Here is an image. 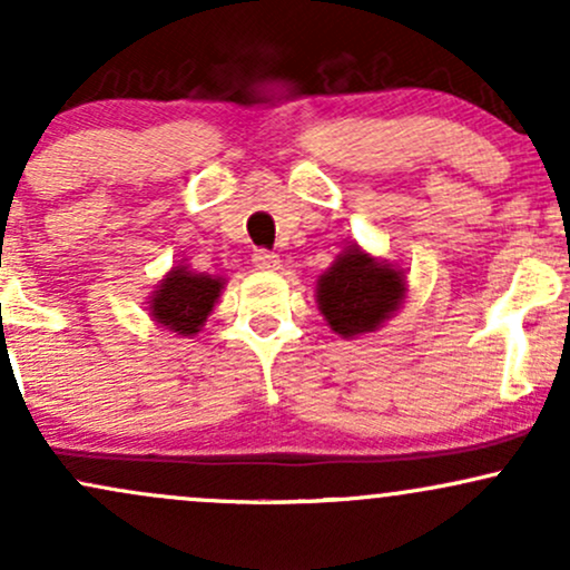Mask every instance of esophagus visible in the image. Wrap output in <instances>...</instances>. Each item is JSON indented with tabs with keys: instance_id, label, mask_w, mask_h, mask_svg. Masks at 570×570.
I'll return each mask as SVG.
<instances>
[{
	"instance_id": "obj_1",
	"label": "esophagus",
	"mask_w": 570,
	"mask_h": 570,
	"mask_svg": "<svg viewBox=\"0 0 570 570\" xmlns=\"http://www.w3.org/2000/svg\"><path fill=\"white\" fill-rule=\"evenodd\" d=\"M252 263H254V267H257V271H278V267H281L278 254L265 252V248H259V252H254Z\"/></svg>"
}]
</instances>
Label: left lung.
Here are the masks:
<instances>
[{"mask_svg": "<svg viewBox=\"0 0 570 570\" xmlns=\"http://www.w3.org/2000/svg\"><path fill=\"white\" fill-rule=\"evenodd\" d=\"M407 297V273L358 244L345 246L316 281V303L330 330L343 340L377 332Z\"/></svg>", "mask_w": 570, "mask_h": 570, "instance_id": "8db88e82", "label": "left lung"}]
</instances>
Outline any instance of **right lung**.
Instances as JSON below:
<instances>
[{"label": "right lung", "mask_w": 570, "mask_h": 570, "mask_svg": "<svg viewBox=\"0 0 570 570\" xmlns=\"http://www.w3.org/2000/svg\"><path fill=\"white\" fill-rule=\"evenodd\" d=\"M222 289H225L222 276L195 273L189 271V265L179 263L160 278V284L149 294L147 311L163 330L176 332L181 337H193L212 316Z\"/></svg>", "instance_id": "right-lung-1"}]
</instances>
